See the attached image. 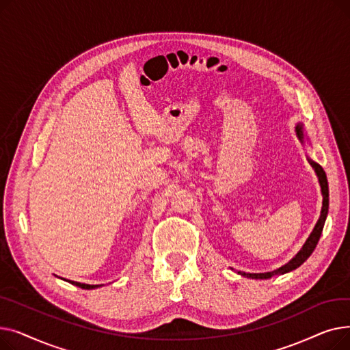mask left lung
<instances>
[{"mask_svg":"<svg viewBox=\"0 0 350 350\" xmlns=\"http://www.w3.org/2000/svg\"><path fill=\"white\" fill-rule=\"evenodd\" d=\"M297 135L299 136V139L302 140L304 139V133H302V126L298 124L297 126ZM312 167L315 169L318 177H319V183H321V189H322V196H323V203H322V211H321V218L318 219V223L314 228V231H312V234L309 235L308 241L305 243V245L302 247V250L295 255V258H292L286 265L281 267L280 269L277 271H272V272H265V273H245V272H240L243 277H247V278H252V280H267V278H271L272 275H277V273H286L292 269L298 268L299 265H302L309 256L310 254L314 252L319 238H321V234H322V230H323V226H325V219H326V215H327V208H329V187H327V178H326V174L323 172V169L321 167V165L315 161L309 160Z\"/></svg>","mask_w":350,"mask_h":350,"instance_id":"left-lung-1","label":"left lung"}]
</instances>
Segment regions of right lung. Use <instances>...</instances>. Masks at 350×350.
<instances>
[{
  "label": "right lung",
  "instance_id": "add662e5",
  "mask_svg": "<svg viewBox=\"0 0 350 350\" xmlns=\"http://www.w3.org/2000/svg\"><path fill=\"white\" fill-rule=\"evenodd\" d=\"M70 284L77 285V286H79V288H83V289H94V288L100 286V285H88V284H81V282H75V281H72Z\"/></svg>",
  "mask_w": 350,
  "mask_h": 350
}]
</instances>
